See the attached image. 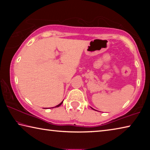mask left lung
Wrapping results in <instances>:
<instances>
[{
    "label": "left lung",
    "instance_id": "1",
    "mask_svg": "<svg viewBox=\"0 0 150 150\" xmlns=\"http://www.w3.org/2000/svg\"><path fill=\"white\" fill-rule=\"evenodd\" d=\"M93 110H95V109H93Z\"/></svg>",
    "mask_w": 150,
    "mask_h": 150
}]
</instances>
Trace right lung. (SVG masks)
<instances>
[{
  "instance_id": "add662e5",
  "label": "right lung",
  "mask_w": 150,
  "mask_h": 150,
  "mask_svg": "<svg viewBox=\"0 0 150 150\" xmlns=\"http://www.w3.org/2000/svg\"><path fill=\"white\" fill-rule=\"evenodd\" d=\"M63 101H62V103H61L60 104H59V105H57L56 106H55V107H59V106L60 105H62V104L63 103ZM53 108H54V107H53Z\"/></svg>"
}]
</instances>
